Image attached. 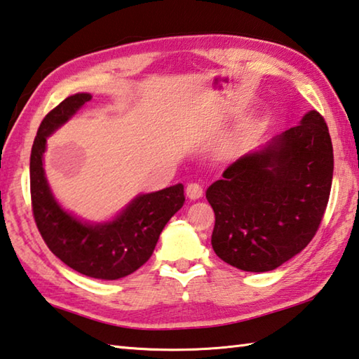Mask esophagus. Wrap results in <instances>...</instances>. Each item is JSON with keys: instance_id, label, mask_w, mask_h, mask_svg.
<instances>
[{"instance_id": "obj_1", "label": "esophagus", "mask_w": 359, "mask_h": 359, "mask_svg": "<svg viewBox=\"0 0 359 359\" xmlns=\"http://www.w3.org/2000/svg\"><path fill=\"white\" fill-rule=\"evenodd\" d=\"M185 193H187V198L191 199V201L201 199L202 194H203L202 187H201L199 184H188V187H187V189H185Z\"/></svg>"}]
</instances>
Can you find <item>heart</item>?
Returning <instances> with one entry per match:
<instances>
[{
	"instance_id": "b5f03b06",
	"label": "heart",
	"mask_w": 359,
	"mask_h": 359,
	"mask_svg": "<svg viewBox=\"0 0 359 359\" xmlns=\"http://www.w3.org/2000/svg\"><path fill=\"white\" fill-rule=\"evenodd\" d=\"M244 143H245V135H244V133H240V135H238L233 140V143H231V147H233V149L236 151V149H240V147H243Z\"/></svg>"
}]
</instances>
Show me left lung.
I'll return each instance as SVG.
<instances>
[{
  "mask_svg": "<svg viewBox=\"0 0 359 359\" xmlns=\"http://www.w3.org/2000/svg\"><path fill=\"white\" fill-rule=\"evenodd\" d=\"M332 180V138L324 118L310 110L296 128L244 154L208 187L215 254L245 272L277 269L313 240Z\"/></svg>",
  "mask_w": 359,
  "mask_h": 359,
  "instance_id": "8db88e82",
  "label": "left lung"
}]
</instances>
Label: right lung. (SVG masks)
I'll list each match as a JSON object with an SVG mask.
<instances>
[{"label": "right lung", "mask_w": 359, "mask_h": 359, "mask_svg": "<svg viewBox=\"0 0 359 359\" xmlns=\"http://www.w3.org/2000/svg\"><path fill=\"white\" fill-rule=\"evenodd\" d=\"M90 100V93L68 96L41 121L31 151L32 212L49 250L67 266L87 277L118 280L151 258L161 230L184 205V185L138 194L110 221L88 222L67 212L54 198L45 174L46 138Z\"/></svg>", "instance_id": "1"}]
</instances>
